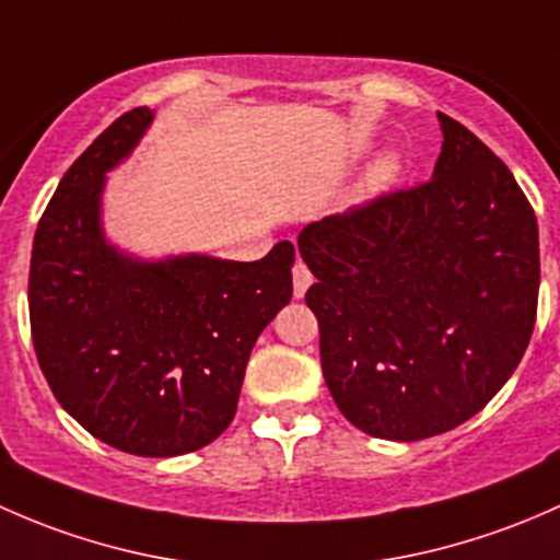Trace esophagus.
Here are the masks:
<instances>
[{"label":"esophagus","instance_id":"obj_1","mask_svg":"<svg viewBox=\"0 0 560 560\" xmlns=\"http://www.w3.org/2000/svg\"><path fill=\"white\" fill-rule=\"evenodd\" d=\"M310 285H313V272L302 261H296V267H293V296L302 299Z\"/></svg>","mask_w":560,"mask_h":560}]
</instances>
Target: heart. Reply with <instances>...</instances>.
Masks as SVG:
<instances>
[{
	"mask_svg": "<svg viewBox=\"0 0 560 560\" xmlns=\"http://www.w3.org/2000/svg\"><path fill=\"white\" fill-rule=\"evenodd\" d=\"M405 172V161L396 151H385L380 153L377 159L369 164L366 175H364V191L366 194H380V191H388L396 180L401 177Z\"/></svg>",
	"mask_w": 560,
	"mask_h": 560,
	"instance_id": "obj_1",
	"label": "heart"
}]
</instances>
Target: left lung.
Here are the masks:
<instances>
[{
	"instance_id": "8db88e82",
	"label": "left lung",
	"mask_w": 560,
	"mask_h": 560,
	"mask_svg": "<svg viewBox=\"0 0 560 560\" xmlns=\"http://www.w3.org/2000/svg\"><path fill=\"white\" fill-rule=\"evenodd\" d=\"M440 126L431 180L299 234L323 377L380 440H425L480 412L537 320V215L486 142L442 113Z\"/></svg>"
}]
</instances>
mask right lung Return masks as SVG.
Masks as SVG:
<instances>
[{
  "mask_svg": "<svg viewBox=\"0 0 560 560\" xmlns=\"http://www.w3.org/2000/svg\"><path fill=\"white\" fill-rule=\"evenodd\" d=\"M151 120L148 107L120 115L61 177L34 234L28 318L50 390L89 434L172 458L229 429L253 345L291 302L296 250L282 240L258 261H145L109 245L105 175Z\"/></svg>",
  "mask_w": 560,
  "mask_h": 560,
  "instance_id": "add662e5",
  "label": "right lung"
}]
</instances>
